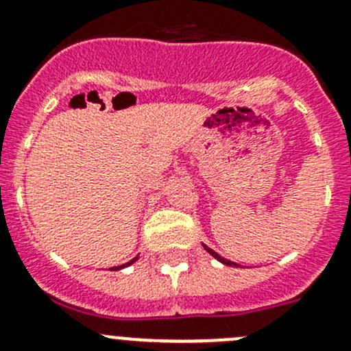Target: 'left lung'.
<instances>
[{"instance_id": "1", "label": "left lung", "mask_w": 351, "mask_h": 351, "mask_svg": "<svg viewBox=\"0 0 351 351\" xmlns=\"http://www.w3.org/2000/svg\"><path fill=\"white\" fill-rule=\"evenodd\" d=\"M204 249L206 250V252L210 254V256H212V257H215V259L219 261V263H222V264H225V265H234V267H241V265H239V264H235V263H232V261H227V259H223L222 256H219V254H217L215 250H213V249H210V247H206L205 243H204Z\"/></svg>"}]
</instances>
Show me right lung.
I'll use <instances>...</instances> for the list:
<instances>
[{
	"mask_svg": "<svg viewBox=\"0 0 351 351\" xmlns=\"http://www.w3.org/2000/svg\"><path fill=\"white\" fill-rule=\"evenodd\" d=\"M136 261H138V257H134V259L132 261H129V263H126V264H123V265H116V267H110V271H119V269H124V267H128V265H131V264H134Z\"/></svg>",
	"mask_w": 351,
	"mask_h": 351,
	"instance_id": "obj_1",
	"label": "right lung"
}]
</instances>
